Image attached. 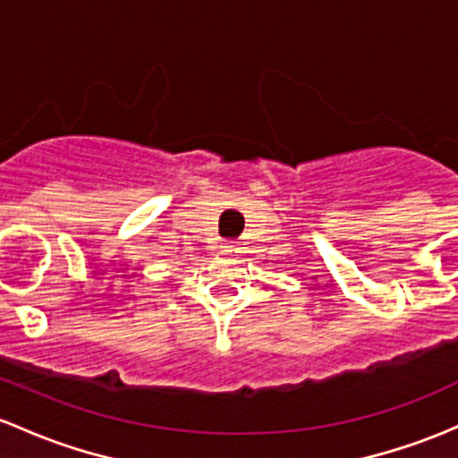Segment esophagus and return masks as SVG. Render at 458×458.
I'll return each mask as SVG.
<instances>
[{"mask_svg":"<svg viewBox=\"0 0 458 458\" xmlns=\"http://www.w3.org/2000/svg\"><path fill=\"white\" fill-rule=\"evenodd\" d=\"M219 250H221V252H224V254H228V257H233V254H237V245H234L233 242H228V243H221L219 245Z\"/></svg>","mask_w":458,"mask_h":458,"instance_id":"esophagus-1","label":"esophagus"}]
</instances>
